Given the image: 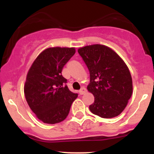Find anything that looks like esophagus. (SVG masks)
<instances>
[{"label":"esophagus","mask_w":154,"mask_h":154,"mask_svg":"<svg viewBox=\"0 0 154 154\" xmlns=\"http://www.w3.org/2000/svg\"><path fill=\"white\" fill-rule=\"evenodd\" d=\"M85 92H86V89H85V88H81V89L79 91V95H83V94H85Z\"/></svg>","instance_id":"1"}]
</instances>
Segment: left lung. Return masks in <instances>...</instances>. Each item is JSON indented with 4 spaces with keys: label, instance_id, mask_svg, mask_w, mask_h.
Returning <instances> with one entry per match:
<instances>
[{
    "label": "left lung",
    "instance_id": "1",
    "mask_svg": "<svg viewBox=\"0 0 154 154\" xmlns=\"http://www.w3.org/2000/svg\"><path fill=\"white\" fill-rule=\"evenodd\" d=\"M90 72L88 91L94 95L89 109L102 118L119 115L132 93V80L128 67L110 48L92 45L78 49Z\"/></svg>",
    "mask_w": 154,
    "mask_h": 154
}]
</instances>
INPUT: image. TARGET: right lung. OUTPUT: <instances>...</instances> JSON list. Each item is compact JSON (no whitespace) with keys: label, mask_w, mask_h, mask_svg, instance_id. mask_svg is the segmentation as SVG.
Masks as SVG:
<instances>
[{"label":"right lung","mask_w":154,"mask_h":154,"mask_svg":"<svg viewBox=\"0 0 154 154\" xmlns=\"http://www.w3.org/2000/svg\"><path fill=\"white\" fill-rule=\"evenodd\" d=\"M75 54L74 48H49L33 62L24 91L28 105L44 123L62 122L69 113L77 93L69 90L61 75L64 65Z\"/></svg>","instance_id":"add662e5"}]
</instances>
